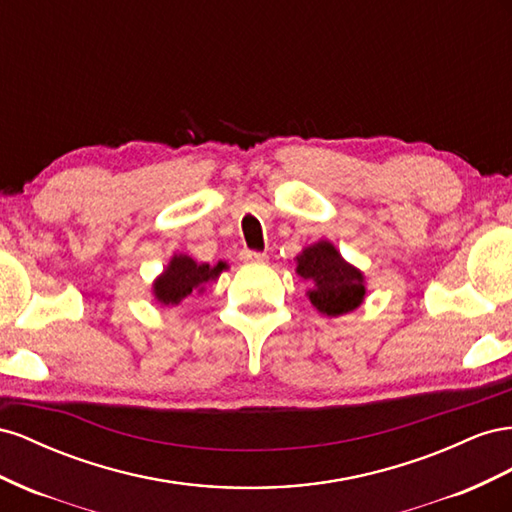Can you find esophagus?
Instances as JSON below:
<instances>
[{
    "label": "esophagus",
    "mask_w": 512,
    "mask_h": 512,
    "mask_svg": "<svg viewBox=\"0 0 512 512\" xmlns=\"http://www.w3.org/2000/svg\"><path fill=\"white\" fill-rule=\"evenodd\" d=\"M242 257L246 259V261H253V264H264V261H268V255L266 253H259V251H246L242 253Z\"/></svg>",
    "instance_id": "34e87169"
}]
</instances>
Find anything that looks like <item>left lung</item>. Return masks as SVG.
Listing matches in <instances>:
<instances>
[{
    "mask_svg": "<svg viewBox=\"0 0 512 512\" xmlns=\"http://www.w3.org/2000/svg\"><path fill=\"white\" fill-rule=\"evenodd\" d=\"M296 272L304 281H313L315 287L309 291L313 306L319 313L337 317L354 311L364 298L362 274L345 264L330 242H317L304 248L298 257Z\"/></svg>",
    "mask_w": 512,
    "mask_h": 512,
    "instance_id": "8db88e82",
    "label": "left lung"
}]
</instances>
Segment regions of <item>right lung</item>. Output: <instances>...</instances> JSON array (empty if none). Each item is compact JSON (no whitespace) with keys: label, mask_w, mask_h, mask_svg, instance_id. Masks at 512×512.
Instances as JSON below:
<instances>
[{"label":"right lung","mask_w":512,"mask_h":512,"mask_svg":"<svg viewBox=\"0 0 512 512\" xmlns=\"http://www.w3.org/2000/svg\"><path fill=\"white\" fill-rule=\"evenodd\" d=\"M225 270L223 261L212 268L208 264H197L191 257L175 255L167 270L158 276L154 283V294L163 304H178L186 296H191L195 289H201L208 281L216 279Z\"/></svg>","instance_id":"add662e5"}]
</instances>
